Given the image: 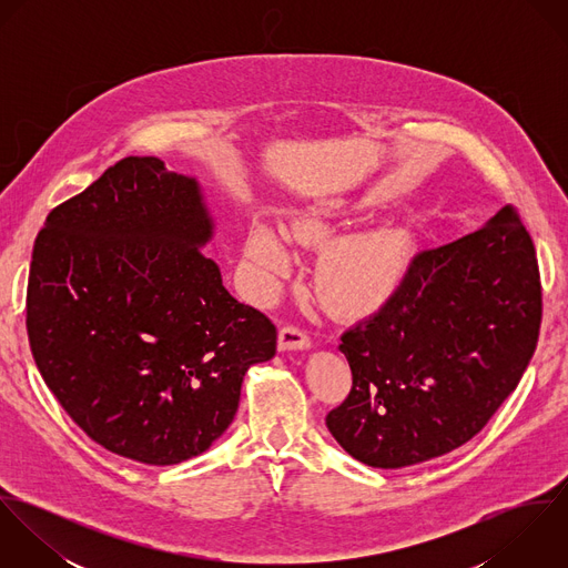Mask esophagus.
<instances>
[{
    "instance_id": "obj_1",
    "label": "esophagus",
    "mask_w": 568,
    "mask_h": 568,
    "mask_svg": "<svg viewBox=\"0 0 568 568\" xmlns=\"http://www.w3.org/2000/svg\"><path fill=\"white\" fill-rule=\"evenodd\" d=\"M313 345L311 336L297 327V325H284L280 332V349L291 352V349H308Z\"/></svg>"
}]
</instances>
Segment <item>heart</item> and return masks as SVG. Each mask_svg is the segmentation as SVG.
<instances>
[{"label":"heart","instance_id":"b5f03b06","mask_svg":"<svg viewBox=\"0 0 568 568\" xmlns=\"http://www.w3.org/2000/svg\"><path fill=\"white\" fill-rule=\"evenodd\" d=\"M293 230L300 239L313 241L325 232L324 216L308 212L293 223ZM246 257L264 293H271L293 264L284 236L264 223L253 225L246 241ZM405 264V239L396 230H365L327 248L320 268V286L325 300L341 311H369L398 288Z\"/></svg>","mask_w":568,"mask_h":568}]
</instances>
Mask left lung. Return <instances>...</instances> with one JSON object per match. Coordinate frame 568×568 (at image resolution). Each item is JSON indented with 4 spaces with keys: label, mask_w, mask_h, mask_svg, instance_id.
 I'll return each mask as SVG.
<instances>
[{
    "label": "left lung",
    "mask_w": 568,
    "mask_h": 568,
    "mask_svg": "<svg viewBox=\"0 0 568 568\" xmlns=\"http://www.w3.org/2000/svg\"><path fill=\"white\" fill-rule=\"evenodd\" d=\"M542 322L536 248L511 205L422 251L389 302L341 336L349 396L325 424L372 468H405L473 439L516 389Z\"/></svg>",
    "instance_id": "1"
}]
</instances>
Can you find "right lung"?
<instances>
[{"label":"right lung","mask_w":568,"mask_h":568,"mask_svg":"<svg viewBox=\"0 0 568 568\" xmlns=\"http://www.w3.org/2000/svg\"><path fill=\"white\" fill-rule=\"evenodd\" d=\"M199 181L126 158L39 232L26 325L57 400L106 450L151 466L205 453L234 422L244 374L275 356L273 322L230 295L201 246Z\"/></svg>","instance_id":"right-lung-1"}]
</instances>
